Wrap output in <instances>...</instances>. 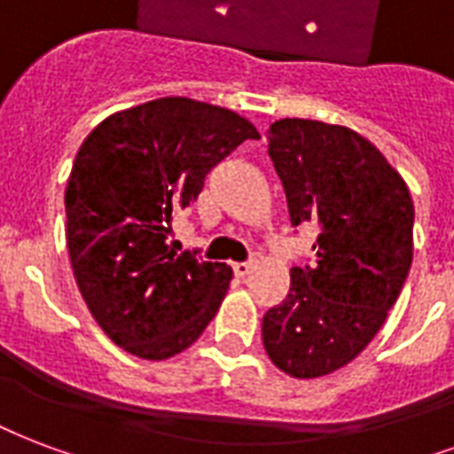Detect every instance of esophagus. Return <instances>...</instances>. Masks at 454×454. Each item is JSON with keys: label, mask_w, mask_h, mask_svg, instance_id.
Here are the masks:
<instances>
[{"label": "esophagus", "mask_w": 454, "mask_h": 454, "mask_svg": "<svg viewBox=\"0 0 454 454\" xmlns=\"http://www.w3.org/2000/svg\"><path fill=\"white\" fill-rule=\"evenodd\" d=\"M231 268H234V275H237V278H247L254 265L248 263V261H241V263H234Z\"/></svg>", "instance_id": "1"}]
</instances>
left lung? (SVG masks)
I'll return each instance as SVG.
<instances>
[{"label": "left lung", "mask_w": 454, "mask_h": 454, "mask_svg": "<svg viewBox=\"0 0 454 454\" xmlns=\"http://www.w3.org/2000/svg\"><path fill=\"white\" fill-rule=\"evenodd\" d=\"M265 136L289 220L320 231L313 265L292 268L287 299L263 316L265 352L289 376H328L361 354L400 296L414 203L383 153L347 126L279 119Z\"/></svg>", "instance_id": "obj_1"}]
</instances>
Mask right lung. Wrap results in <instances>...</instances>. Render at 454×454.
I'll use <instances>...</instances> for the list:
<instances>
[{"mask_svg": "<svg viewBox=\"0 0 454 454\" xmlns=\"http://www.w3.org/2000/svg\"><path fill=\"white\" fill-rule=\"evenodd\" d=\"M255 126L237 112L162 98L95 126L64 196L78 289L112 342L141 359L184 352L213 320L231 268L176 254L172 220L199 199L206 175Z\"/></svg>", "mask_w": 454, "mask_h": 454, "instance_id": "obj_1", "label": "right lung"}]
</instances>
